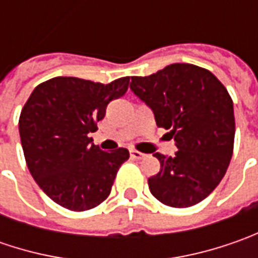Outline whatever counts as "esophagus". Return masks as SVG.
<instances>
[{
    "label": "esophagus",
    "instance_id": "obj_1",
    "mask_svg": "<svg viewBox=\"0 0 258 258\" xmlns=\"http://www.w3.org/2000/svg\"><path fill=\"white\" fill-rule=\"evenodd\" d=\"M129 155H131L132 159H142V158H144V154L139 152V151H136V149H131V151H129Z\"/></svg>",
    "mask_w": 258,
    "mask_h": 258
}]
</instances>
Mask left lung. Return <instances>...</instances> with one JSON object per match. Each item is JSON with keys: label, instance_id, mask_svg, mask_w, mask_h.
<instances>
[{"label": "left lung", "instance_id": "8db88e82", "mask_svg": "<svg viewBox=\"0 0 258 258\" xmlns=\"http://www.w3.org/2000/svg\"><path fill=\"white\" fill-rule=\"evenodd\" d=\"M131 89L169 129L175 156L155 154L161 171L148 179L158 201L173 208L201 203L221 182L234 149L231 96L203 67L175 63L146 77H132Z\"/></svg>", "mask_w": 258, "mask_h": 258}]
</instances>
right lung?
I'll return each instance as SVG.
<instances>
[{
  "instance_id": "obj_1",
  "label": "right lung",
  "mask_w": 258,
  "mask_h": 258,
  "mask_svg": "<svg viewBox=\"0 0 258 258\" xmlns=\"http://www.w3.org/2000/svg\"><path fill=\"white\" fill-rule=\"evenodd\" d=\"M129 77L109 85L79 77H54L38 85L20 114L25 162L38 186L70 211H87L112 191L129 151L103 152L89 138L106 107L122 97Z\"/></svg>"
}]
</instances>
